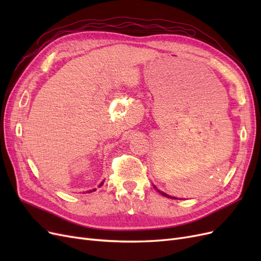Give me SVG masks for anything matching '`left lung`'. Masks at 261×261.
<instances>
[{"label":"left lung","mask_w":261,"mask_h":261,"mask_svg":"<svg viewBox=\"0 0 261 261\" xmlns=\"http://www.w3.org/2000/svg\"><path fill=\"white\" fill-rule=\"evenodd\" d=\"M154 188L156 189V187L154 186ZM158 191V193H160L162 196H165V197H168V198H172V199H175V197H171L170 195H168V194H165V193H163V192H161V191H159V189H156Z\"/></svg>","instance_id":"left-lung-1"}]
</instances>
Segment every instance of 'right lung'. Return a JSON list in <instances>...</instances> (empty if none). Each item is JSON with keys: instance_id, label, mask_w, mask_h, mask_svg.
Wrapping results in <instances>:
<instances>
[{"instance_id": "add662e5", "label": "right lung", "mask_w": 261, "mask_h": 261, "mask_svg": "<svg viewBox=\"0 0 261 261\" xmlns=\"http://www.w3.org/2000/svg\"><path fill=\"white\" fill-rule=\"evenodd\" d=\"M102 185H103V181H102V183H100L99 187H100V186H102ZM94 191H96V188H94V189H92V191H90V192H88V193H91V192H94Z\"/></svg>"}]
</instances>
